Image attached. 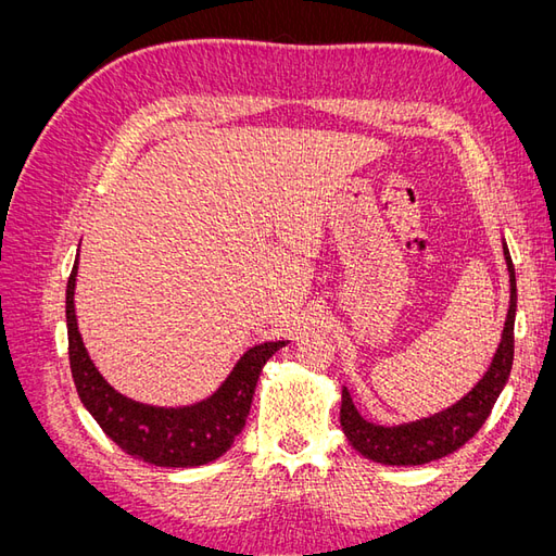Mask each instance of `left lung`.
Masks as SVG:
<instances>
[{"instance_id":"1","label":"left lung","mask_w":556,"mask_h":556,"mask_svg":"<svg viewBox=\"0 0 556 556\" xmlns=\"http://www.w3.org/2000/svg\"><path fill=\"white\" fill-rule=\"evenodd\" d=\"M503 257L508 264L510 274V308L506 317V327L501 333V343L496 355L486 368L482 380L454 406L429 415L415 422L382 427L368 422L359 415L352 403L350 392L343 387L341 399V427L348 435L350 445L355 447L366 459L387 464V466H419L433 459H441L445 454L459 450L468 443L490 417L498 394L508 382L513 355H515V313H517V280L515 266L510 260L508 245L503 243Z\"/></svg>"}]
</instances>
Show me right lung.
<instances>
[{
    "label": "right lung",
    "instance_id": "right-lung-1",
    "mask_svg": "<svg viewBox=\"0 0 556 556\" xmlns=\"http://www.w3.org/2000/svg\"><path fill=\"white\" fill-rule=\"evenodd\" d=\"M78 260L66 282V336H70V364L76 392L109 439L134 459L166 468L204 466L231 447L243 431L252 394L264 364L288 341H268L250 348L233 366L227 380L208 399L180 408H160L131 401L115 392L97 371L83 345L76 308Z\"/></svg>",
    "mask_w": 556,
    "mask_h": 556
}]
</instances>
